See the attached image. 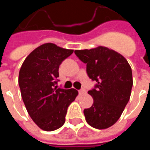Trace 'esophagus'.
Masks as SVG:
<instances>
[{
  "mask_svg": "<svg viewBox=\"0 0 150 150\" xmlns=\"http://www.w3.org/2000/svg\"><path fill=\"white\" fill-rule=\"evenodd\" d=\"M86 91L84 88H82V89H80L79 91V95H84V94H86Z\"/></svg>",
  "mask_w": 150,
  "mask_h": 150,
  "instance_id": "obj_1",
  "label": "esophagus"
}]
</instances>
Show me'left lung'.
<instances>
[{
    "mask_svg": "<svg viewBox=\"0 0 150 150\" xmlns=\"http://www.w3.org/2000/svg\"><path fill=\"white\" fill-rule=\"evenodd\" d=\"M74 52L86 64L90 79L97 82L95 88L88 91L94 102L84 110L86 120L95 128H109L120 119L130 99L133 86L131 66L121 54L105 46Z\"/></svg>",
    "mask_w": 150,
    "mask_h": 150,
    "instance_id": "1",
    "label": "left lung"
}]
</instances>
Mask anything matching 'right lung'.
Instances as JSON below:
<instances>
[{"mask_svg": "<svg viewBox=\"0 0 150 150\" xmlns=\"http://www.w3.org/2000/svg\"><path fill=\"white\" fill-rule=\"evenodd\" d=\"M73 50L44 43L27 56L18 74L21 95L29 116L43 131L52 132L65 122L69 105L78 91L57 88L59 68Z\"/></svg>", "mask_w": 150, "mask_h": 150, "instance_id": "add662e5", "label": "right lung"}]
</instances>
